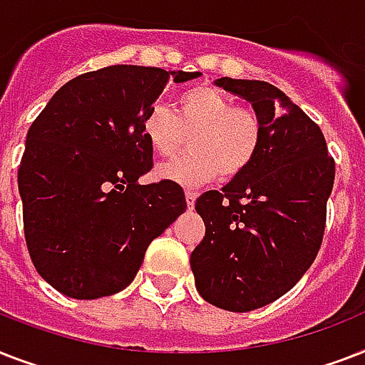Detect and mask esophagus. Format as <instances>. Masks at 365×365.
<instances>
[{"instance_id":"34e87169","label":"esophagus","mask_w":365,"mask_h":365,"mask_svg":"<svg viewBox=\"0 0 365 365\" xmlns=\"http://www.w3.org/2000/svg\"><path fill=\"white\" fill-rule=\"evenodd\" d=\"M185 200H187L189 208H193L195 200H197V193L195 191H185Z\"/></svg>"}]
</instances>
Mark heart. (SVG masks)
Listing matches in <instances>:
<instances>
[{"mask_svg": "<svg viewBox=\"0 0 365 365\" xmlns=\"http://www.w3.org/2000/svg\"><path fill=\"white\" fill-rule=\"evenodd\" d=\"M191 138V153L157 166L155 176L182 187L240 176L259 151L263 126L257 113L237 108L235 100L214 87L182 93L174 111L155 104L143 117V136L157 155H174Z\"/></svg>", "mask_w": 365, "mask_h": 365, "instance_id": "b5f03b06", "label": "heart"}]
</instances>
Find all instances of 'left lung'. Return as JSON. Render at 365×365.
Masks as SVG:
<instances>
[{
  "mask_svg": "<svg viewBox=\"0 0 365 365\" xmlns=\"http://www.w3.org/2000/svg\"><path fill=\"white\" fill-rule=\"evenodd\" d=\"M214 85L248 100L263 126L252 165L195 202L206 233L191 252L200 297L231 312L272 303L317 257L335 163L320 126L267 81L222 77Z\"/></svg>",
  "mask_w": 365,
  "mask_h": 365,
  "instance_id": "1",
  "label": "left lung"
}]
</instances>
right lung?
Returning <instances> with one entry per match:
<instances>
[{"label": "right lung", "mask_w": 365, "mask_h": 365, "mask_svg": "<svg viewBox=\"0 0 365 365\" xmlns=\"http://www.w3.org/2000/svg\"><path fill=\"white\" fill-rule=\"evenodd\" d=\"M199 71L108 66L68 81L31 123L19 191L34 267L60 294L125 289L151 240L185 212L178 183L140 185L153 166L143 117L166 83Z\"/></svg>", "instance_id": "1"}]
</instances>
